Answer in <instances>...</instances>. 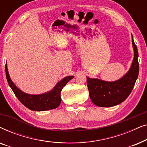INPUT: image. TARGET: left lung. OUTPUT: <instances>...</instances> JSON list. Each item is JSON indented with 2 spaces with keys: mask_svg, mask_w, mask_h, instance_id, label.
<instances>
[{
  "mask_svg": "<svg viewBox=\"0 0 147 147\" xmlns=\"http://www.w3.org/2000/svg\"><path fill=\"white\" fill-rule=\"evenodd\" d=\"M132 44L134 50L133 61L129 70L121 78L116 81L106 82L87 77L89 95L95 105L100 107H111L118 105L124 102L131 93L139 72L138 49L133 37Z\"/></svg>",
  "mask_w": 147,
  "mask_h": 147,
  "instance_id": "1",
  "label": "left lung"
}]
</instances>
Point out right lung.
Listing matches in <instances>:
<instances>
[{
    "instance_id": "obj_1",
    "label": "right lung",
    "mask_w": 147,
    "mask_h": 147,
    "mask_svg": "<svg viewBox=\"0 0 147 147\" xmlns=\"http://www.w3.org/2000/svg\"><path fill=\"white\" fill-rule=\"evenodd\" d=\"M6 77L9 85L20 102L29 109L33 111H45L57 108L61 102V92L68 82L73 79L74 76H70L64 78L57 82L53 89L41 94H29L21 91L12 81L5 65Z\"/></svg>"
}]
</instances>
